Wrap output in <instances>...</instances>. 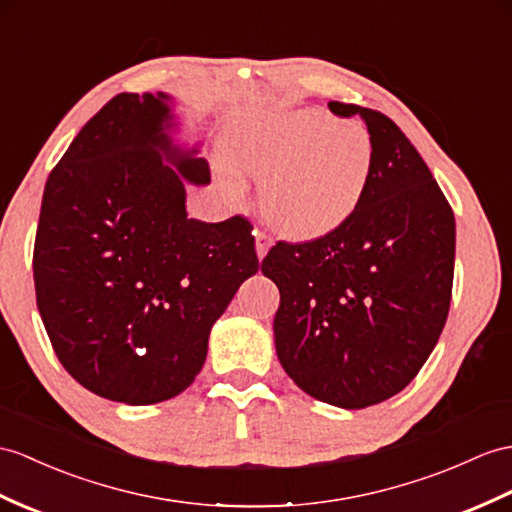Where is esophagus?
I'll return each mask as SVG.
<instances>
[{
  "instance_id": "esophagus-1",
  "label": "esophagus",
  "mask_w": 512,
  "mask_h": 512,
  "mask_svg": "<svg viewBox=\"0 0 512 512\" xmlns=\"http://www.w3.org/2000/svg\"><path fill=\"white\" fill-rule=\"evenodd\" d=\"M254 236H256V254H258L260 260H263L267 256L269 249H271L273 241H271V236H267L265 232H260V230H256Z\"/></svg>"
}]
</instances>
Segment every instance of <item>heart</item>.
<instances>
[{
	"mask_svg": "<svg viewBox=\"0 0 512 512\" xmlns=\"http://www.w3.org/2000/svg\"><path fill=\"white\" fill-rule=\"evenodd\" d=\"M226 189L241 197L239 171L260 180V208L291 239H317L350 219L365 199L376 147L358 123L317 108L271 110L234 126L223 141Z\"/></svg>",
	"mask_w": 512,
	"mask_h": 512,
	"instance_id": "1",
	"label": "heart"
}]
</instances>
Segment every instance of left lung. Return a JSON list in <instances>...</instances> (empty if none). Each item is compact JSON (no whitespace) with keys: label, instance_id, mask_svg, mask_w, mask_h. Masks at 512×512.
I'll return each instance as SVG.
<instances>
[{"label":"left lung","instance_id":"left-lung-1","mask_svg":"<svg viewBox=\"0 0 512 512\" xmlns=\"http://www.w3.org/2000/svg\"><path fill=\"white\" fill-rule=\"evenodd\" d=\"M358 115L376 147L365 199L341 228L308 243H276L260 271L280 289L276 354L289 378L345 410L380 404L410 384L450 313L456 223L406 134L382 112Z\"/></svg>","mask_w":512,"mask_h":512}]
</instances>
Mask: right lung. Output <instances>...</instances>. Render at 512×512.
<instances>
[{
  "label": "right lung",
  "instance_id": "add662e5",
  "mask_svg": "<svg viewBox=\"0 0 512 512\" xmlns=\"http://www.w3.org/2000/svg\"><path fill=\"white\" fill-rule=\"evenodd\" d=\"M167 93H121L49 173L34 241L36 306L54 352L110 402L171 400L204 367L208 336L260 269L252 223L189 219L210 184Z\"/></svg>",
  "mask_w": 512,
  "mask_h": 512
}]
</instances>
